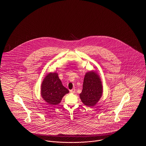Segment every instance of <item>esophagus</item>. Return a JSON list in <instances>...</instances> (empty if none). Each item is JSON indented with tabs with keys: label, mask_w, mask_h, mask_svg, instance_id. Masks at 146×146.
I'll use <instances>...</instances> for the list:
<instances>
[{
	"label": "esophagus",
	"mask_w": 146,
	"mask_h": 146,
	"mask_svg": "<svg viewBox=\"0 0 146 146\" xmlns=\"http://www.w3.org/2000/svg\"><path fill=\"white\" fill-rule=\"evenodd\" d=\"M75 91H76V89H72V90H70V92H71V93H74Z\"/></svg>",
	"instance_id": "1"
}]
</instances>
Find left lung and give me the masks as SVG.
<instances>
[{"label":"left lung","instance_id":"1","mask_svg":"<svg viewBox=\"0 0 146 146\" xmlns=\"http://www.w3.org/2000/svg\"><path fill=\"white\" fill-rule=\"evenodd\" d=\"M103 88L101 79L96 72H87L84 79L83 90L80 98L84 104L88 107L94 106L102 95Z\"/></svg>","mask_w":146,"mask_h":146}]
</instances>
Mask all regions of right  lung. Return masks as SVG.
<instances>
[{
  "instance_id": "right-lung-1",
  "label": "right lung",
  "mask_w": 146,
  "mask_h": 146,
  "mask_svg": "<svg viewBox=\"0 0 146 146\" xmlns=\"http://www.w3.org/2000/svg\"><path fill=\"white\" fill-rule=\"evenodd\" d=\"M69 92L63 86L57 73H50L44 79L41 85V95L50 104H59L62 97Z\"/></svg>"
}]
</instances>
